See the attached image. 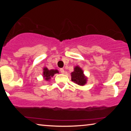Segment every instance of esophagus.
<instances>
[{
	"label": "esophagus",
	"mask_w": 131,
	"mask_h": 131,
	"mask_svg": "<svg viewBox=\"0 0 131 131\" xmlns=\"http://www.w3.org/2000/svg\"><path fill=\"white\" fill-rule=\"evenodd\" d=\"M60 72L62 73V74H64V73H65V71H64V70L63 69H60Z\"/></svg>",
	"instance_id": "1"
}]
</instances>
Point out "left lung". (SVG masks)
<instances>
[{"instance_id": "1", "label": "left lung", "mask_w": 131, "mask_h": 131, "mask_svg": "<svg viewBox=\"0 0 131 131\" xmlns=\"http://www.w3.org/2000/svg\"><path fill=\"white\" fill-rule=\"evenodd\" d=\"M71 80L79 86H84L87 82V77L84 74L83 70L79 66L74 67V71L71 73Z\"/></svg>"}]
</instances>
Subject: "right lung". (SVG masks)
I'll return each instance as SVG.
<instances>
[{"label": "right lung", "instance_id": "1", "mask_svg": "<svg viewBox=\"0 0 131 131\" xmlns=\"http://www.w3.org/2000/svg\"><path fill=\"white\" fill-rule=\"evenodd\" d=\"M57 73H59L58 70L57 69L49 70L47 67H44L43 69V78L46 81H49L51 78Z\"/></svg>", "mask_w": 131, "mask_h": 131}]
</instances>
